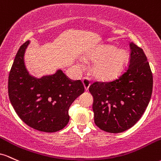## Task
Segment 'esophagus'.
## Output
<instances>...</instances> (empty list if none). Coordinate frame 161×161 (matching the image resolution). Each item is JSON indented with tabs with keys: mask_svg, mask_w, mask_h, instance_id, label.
I'll return each instance as SVG.
<instances>
[{
	"mask_svg": "<svg viewBox=\"0 0 161 161\" xmlns=\"http://www.w3.org/2000/svg\"><path fill=\"white\" fill-rule=\"evenodd\" d=\"M82 82H83V84H84V89L85 90H89V87L90 86V80L89 78H87V77H84L82 80Z\"/></svg>",
	"mask_w": 161,
	"mask_h": 161,
	"instance_id": "esophagus-1",
	"label": "esophagus"
}]
</instances>
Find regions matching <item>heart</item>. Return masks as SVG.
Instances as JSON below:
<instances>
[{"mask_svg":"<svg viewBox=\"0 0 161 161\" xmlns=\"http://www.w3.org/2000/svg\"><path fill=\"white\" fill-rule=\"evenodd\" d=\"M95 61L92 73L96 78L108 80L119 76L129 62L130 55L125 49H118L116 46L107 45L100 47L87 55Z\"/></svg>","mask_w":161,"mask_h":161,"instance_id":"1","label":"heart"}]
</instances>
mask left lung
<instances>
[{"instance_id":"left-lung-1","label":"left lung","mask_w":161,"mask_h":161,"mask_svg":"<svg viewBox=\"0 0 161 161\" xmlns=\"http://www.w3.org/2000/svg\"><path fill=\"white\" fill-rule=\"evenodd\" d=\"M129 68L116 80L93 83V111L97 127L109 133H120L135 125L148 106L153 76L143 49L130 42Z\"/></svg>"}]
</instances>
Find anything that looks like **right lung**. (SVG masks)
Segmentation results:
<instances>
[{
	"instance_id": "right-lung-1",
	"label": "right lung",
	"mask_w": 161,
	"mask_h": 161,
	"mask_svg": "<svg viewBox=\"0 0 161 161\" xmlns=\"http://www.w3.org/2000/svg\"><path fill=\"white\" fill-rule=\"evenodd\" d=\"M30 43L22 45L14 58L8 79L9 98L27 125L43 132H55L68 123L69 107L84 93V85L80 80H69L61 69L41 77L30 75L24 60Z\"/></svg>"
}]
</instances>
